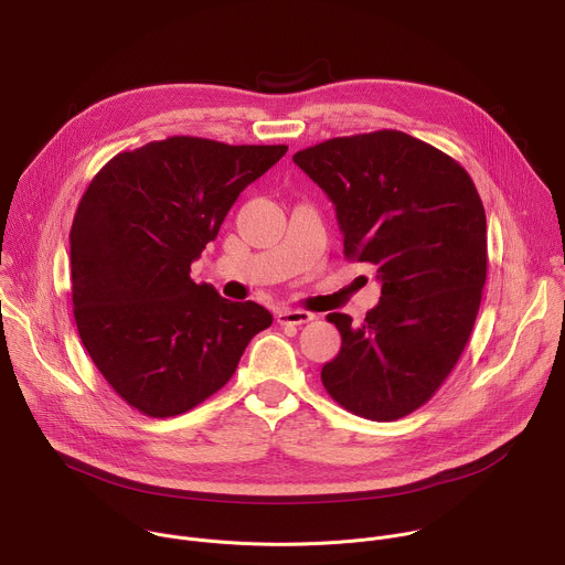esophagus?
Returning a JSON list of instances; mask_svg holds the SVG:
<instances>
[{"label": "esophagus", "mask_w": 565, "mask_h": 565, "mask_svg": "<svg viewBox=\"0 0 565 565\" xmlns=\"http://www.w3.org/2000/svg\"><path fill=\"white\" fill-rule=\"evenodd\" d=\"M315 315L308 310H292V308H281L277 310V324L281 327H301L308 324Z\"/></svg>", "instance_id": "1"}]
</instances>
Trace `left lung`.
Segmentation results:
<instances>
[{
    "label": "left lung",
    "mask_w": 565,
    "mask_h": 565,
    "mask_svg": "<svg viewBox=\"0 0 565 565\" xmlns=\"http://www.w3.org/2000/svg\"><path fill=\"white\" fill-rule=\"evenodd\" d=\"M335 205L344 257L371 264L380 303L321 369L329 395L377 423L420 409L469 342L488 279L486 207L465 168L405 131L331 138L292 156Z\"/></svg>",
    "instance_id": "obj_1"
}]
</instances>
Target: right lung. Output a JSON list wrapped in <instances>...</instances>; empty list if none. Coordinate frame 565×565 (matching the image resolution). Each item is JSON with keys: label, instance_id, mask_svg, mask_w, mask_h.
<instances>
[{"label": "right lung", "instance_id": "1", "mask_svg": "<svg viewBox=\"0 0 565 565\" xmlns=\"http://www.w3.org/2000/svg\"><path fill=\"white\" fill-rule=\"evenodd\" d=\"M286 151L172 136L116 153L79 199L68 234L75 327L136 412L172 418L194 409L273 324L264 306L194 284L190 266L236 196Z\"/></svg>", "mask_w": 565, "mask_h": 565}]
</instances>
